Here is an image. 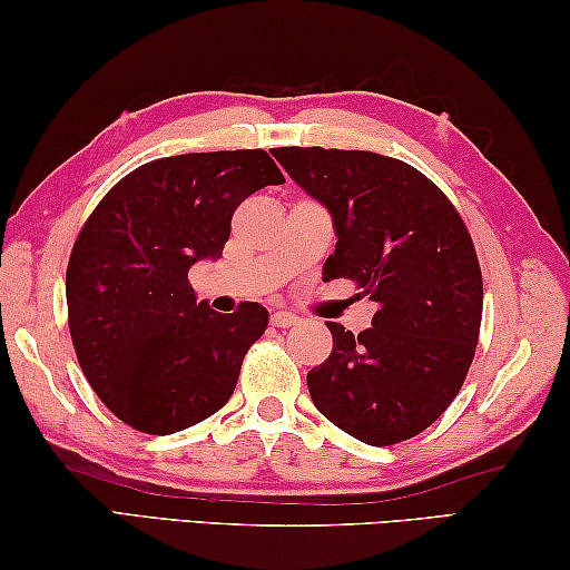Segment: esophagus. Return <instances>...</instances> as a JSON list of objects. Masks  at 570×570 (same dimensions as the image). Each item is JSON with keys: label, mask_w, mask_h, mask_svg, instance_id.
<instances>
[{"label": "esophagus", "mask_w": 570, "mask_h": 570, "mask_svg": "<svg viewBox=\"0 0 570 570\" xmlns=\"http://www.w3.org/2000/svg\"><path fill=\"white\" fill-rule=\"evenodd\" d=\"M296 322H298V316L292 312H274L272 314V324L282 326V330H288V326H294Z\"/></svg>", "instance_id": "obj_1"}]
</instances>
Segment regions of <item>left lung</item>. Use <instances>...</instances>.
<instances>
[{"label": "left lung", "mask_w": 570, "mask_h": 570, "mask_svg": "<svg viewBox=\"0 0 570 570\" xmlns=\"http://www.w3.org/2000/svg\"><path fill=\"white\" fill-rule=\"evenodd\" d=\"M332 214L324 278H350L377 302L360 334L326 322L332 354L306 374L326 420L366 445L428 430L465 382L482 320L475 246L455 206L407 163L366 150L274 148Z\"/></svg>", "instance_id": "8db88e82"}]
</instances>
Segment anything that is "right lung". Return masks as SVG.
<instances>
[{"label":"right lung","mask_w":570,"mask_h":570,"mask_svg":"<svg viewBox=\"0 0 570 570\" xmlns=\"http://www.w3.org/2000/svg\"><path fill=\"white\" fill-rule=\"evenodd\" d=\"M282 183L266 150L188 153L135 168L85 220L67 264V320L115 417L173 435L230 400L268 312L246 302L218 314L196 302L188 272L220 258L250 193Z\"/></svg>","instance_id":"1"}]
</instances>
